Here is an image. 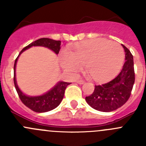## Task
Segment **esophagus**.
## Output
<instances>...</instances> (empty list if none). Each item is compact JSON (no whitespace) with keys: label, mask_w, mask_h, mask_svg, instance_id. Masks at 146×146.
<instances>
[{"label":"esophagus","mask_w":146,"mask_h":146,"mask_svg":"<svg viewBox=\"0 0 146 146\" xmlns=\"http://www.w3.org/2000/svg\"><path fill=\"white\" fill-rule=\"evenodd\" d=\"M76 82L78 83V84H84V80H77V81Z\"/></svg>","instance_id":"esophagus-1"}]
</instances>
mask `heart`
Instances as JSON below:
<instances>
[{
	"label": "heart",
	"instance_id": "obj_1",
	"mask_svg": "<svg viewBox=\"0 0 146 146\" xmlns=\"http://www.w3.org/2000/svg\"><path fill=\"white\" fill-rule=\"evenodd\" d=\"M124 51L116 42L104 38L80 42L69 52L62 51L61 64L63 69L75 75L86 66L94 80L105 82L116 75L124 61Z\"/></svg>",
	"mask_w": 146,
	"mask_h": 146
}]
</instances>
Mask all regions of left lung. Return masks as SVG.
Wrapping results in <instances>:
<instances>
[{
  "label": "left lung",
  "instance_id": "obj_1",
  "mask_svg": "<svg viewBox=\"0 0 146 146\" xmlns=\"http://www.w3.org/2000/svg\"><path fill=\"white\" fill-rule=\"evenodd\" d=\"M125 52V62L118 75L108 82L95 85L91 95L86 97L90 106L101 112H112L123 106L129 99L135 82L133 56L122 45Z\"/></svg>",
  "mask_w": 146,
  "mask_h": 146
}]
</instances>
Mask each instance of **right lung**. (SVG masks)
I'll list each match as a JSON object with an SVG mask.
<instances>
[{"label":"right lung","instance_id":"add662e5","mask_svg":"<svg viewBox=\"0 0 146 146\" xmlns=\"http://www.w3.org/2000/svg\"><path fill=\"white\" fill-rule=\"evenodd\" d=\"M60 46V41H55V40L48 38H39V39L34 41V42L31 43L30 44L26 46L25 48H23L19 54L18 57L15 60L13 82H14L15 87H16L18 95H19L21 102L26 107H28L29 109L36 112H48V111L52 110L57 106H59L64 98V91L66 90V87L69 84H70L71 83L65 82H59L53 88L51 89L49 91H48L44 95L35 97L28 96V95H25L23 92H22L21 90L18 87L17 82H16V66L18 59H19V56L23 53V51L32 46L47 47L49 49L52 50L56 54H58L61 48Z\"/></svg>","mask_w":146,"mask_h":146}]
</instances>
